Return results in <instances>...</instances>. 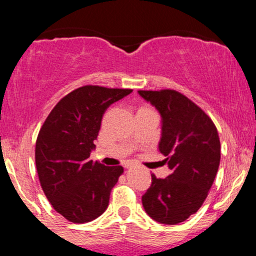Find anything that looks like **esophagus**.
<instances>
[{
	"label": "esophagus",
	"mask_w": 256,
	"mask_h": 256,
	"mask_svg": "<svg viewBox=\"0 0 256 256\" xmlns=\"http://www.w3.org/2000/svg\"><path fill=\"white\" fill-rule=\"evenodd\" d=\"M128 167H131V166H130V165H128Z\"/></svg>",
	"instance_id": "esophagus-1"
}]
</instances>
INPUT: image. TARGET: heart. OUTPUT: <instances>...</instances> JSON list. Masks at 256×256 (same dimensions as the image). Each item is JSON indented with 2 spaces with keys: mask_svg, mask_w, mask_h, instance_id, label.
<instances>
[{
  "mask_svg": "<svg viewBox=\"0 0 256 256\" xmlns=\"http://www.w3.org/2000/svg\"><path fill=\"white\" fill-rule=\"evenodd\" d=\"M142 108H148V107H142Z\"/></svg>",
  "mask_w": 256,
  "mask_h": 256,
  "instance_id": "obj_1",
  "label": "heart"
}]
</instances>
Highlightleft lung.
<instances>
[{
  "label": "left lung",
  "mask_w": 256,
  "mask_h": 256,
  "mask_svg": "<svg viewBox=\"0 0 256 256\" xmlns=\"http://www.w3.org/2000/svg\"><path fill=\"white\" fill-rule=\"evenodd\" d=\"M162 118L158 150L171 170L165 179L152 174L142 196L155 222L176 225L195 214L208 196L220 164V140L212 119L176 90H140Z\"/></svg>",
  "instance_id": "8db88e82"
}]
</instances>
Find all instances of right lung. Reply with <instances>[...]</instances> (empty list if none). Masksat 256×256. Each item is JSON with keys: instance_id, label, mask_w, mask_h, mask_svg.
Listing matches in <instances>:
<instances>
[{"instance_id": "add662e5", "label": "right lung", "mask_w": 256, "mask_h": 256, "mask_svg": "<svg viewBox=\"0 0 256 256\" xmlns=\"http://www.w3.org/2000/svg\"><path fill=\"white\" fill-rule=\"evenodd\" d=\"M131 89L85 85L66 95L46 116L36 140L40 186L54 210L76 224L91 222L107 210L124 168L90 160L102 116Z\"/></svg>"}]
</instances>
